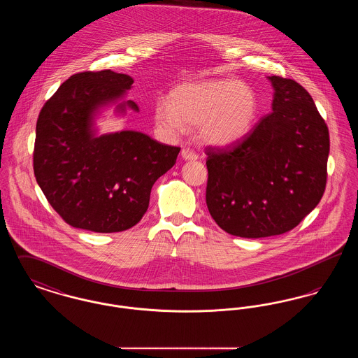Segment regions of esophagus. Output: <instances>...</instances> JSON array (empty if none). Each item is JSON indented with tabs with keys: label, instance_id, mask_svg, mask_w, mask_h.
<instances>
[{
	"label": "esophagus",
	"instance_id": "1",
	"mask_svg": "<svg viewBox=\"0 0 358 358\" xmlns=\"http://www.w3.org/2000/svg\"><path fill=\"white\" fill-rule=\"evenodd\" d=\"M181 157L185 159V161H196L197 158H199V155L194 153V152H192V150H189V149H184L182 152H181Z\"/></svg>",
	"mask_w": 358,
	"mask_h": 358
}]
</instances>
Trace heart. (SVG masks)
I'll list each match as a JSON object with an SVG mask.
<instances>
[{
  "instance_id": "heart-1",
  "label": "heart",
  "mask_w": 358,
  "mask_h": 358,
  "mask_svg": "<svg viewBox=\"0 0 358 358\" xmlns=\"http://www.w3.org/2000/svg\"><path fill=\"white\" fill-rule=\"evenodd\" d=\"M168 102L154 107V122L177 134L197 126V138L212 148H232L255 127L259 98L255 90L235 79H209L176 85Z\"/></svg>"
}]
</instances>
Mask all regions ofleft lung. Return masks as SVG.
<instances>
[{
    "label": "left lung",
    "instance_id": "left-lung-1",
    "mask_svg": "<svg viewBox=\"0 0 358 358\" xmlns=\"http://www.w3.org/2000/svg\"><path fill=\"white\" fill-rule=\"evenodd\" d=\"M273 111L229 150L208 149L206 205L229 235L259 238L295 228L326 187L329 130L295 80L267 78Z\"/></svg>",
    "mask_w": 358,
    "mask_h": 358
}]
</instances>
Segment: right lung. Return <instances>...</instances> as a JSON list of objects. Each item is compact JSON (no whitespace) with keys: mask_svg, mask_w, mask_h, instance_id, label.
I'll return each instance as SVG.
<instances>
[{"mask_svg":"<svg viewBox=\"0 0 358 358\" xmlns=\"http://www.w3.org/2000/svg\"><path fill=\"white\" fill-rule=\"evenodd\" d=\"M133 78L110 69L72 75L44 104L36 124V181L73 228L113 234L148 210L154 182L176 164L180 148L134 130L99 134L96 120L114 106L124 117Z\"/></svg>","mask_w":358,"mask_h":358,"instance_id":"obj_1","label":"right lung"}]
</instances>
